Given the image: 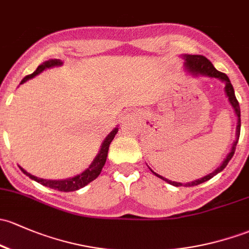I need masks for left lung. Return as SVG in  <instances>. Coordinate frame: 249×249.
<instances>
[{
    "instance_id": "obj_1",
    "label": "left lung",
    "mask_w": 249,
    "mask_h": 249,
    "mask_svg": "<svg viewBox=\"0 0 249 249\" xmlns=\"http://www.w3.org/2000/svg\"><path fill=\"white\" fill-rule=\"evenodd\" d=\"M182 58L185 59V68L188 70L190 72H192L193 75H203V76H209V77H214V78H218V80H221L222 82H224V85H226V87H224V89H226V94L227 96H228V100L230 105L232 106V108H234L235 113H236L237 116V125H236V138H235L234 143H232V146L231 149H230V153L227 155V158L224 159V161L222 162L221 166L218 167L217 169H214L213 173H210V174H208L206 177H203L201 179H198V180H195V181L192 182H187V184H185L184 186L186 187H190V186H196V185H199V184H203V182L208 181V180H210L211 178H213L214 175L218 174L219 172L223 171L224 168L227 167V164H228V162L231 160L232 156H234V153H235V149H236V144L237 142H239V137H240V130H241V112H240V105H239V101H237L236 96H235V91H234V88H232V85L230 83V80L229 77L227 76L224 72H221L218 71V70L216 69V68L213 67V63L209 61L206 57L201 56V54H184L182 56ZM151 171V169H150ZM153 172V174H155L156 177H159L160 179L164 180V181H167L168 184L173 185V186H182L181 182H175V181H172V180H168L166 179V178L161 177V175L156 174L155 172Z\"/></svg>"
}]
</instances>
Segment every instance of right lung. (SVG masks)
Here are the masks:
<instances>
[{"mask_svg":"<svg viewBox=\"0 0 249 249\" xmlns=\"http://www.w3.org/2000/svg\"><path fill=\"white\" fill-rule=\"evenodd\" d=\"M62 64L63 62L61 59H49V61L44 62L43 64L39 65L33 74L27 75L26 77H23L20 85H22L23 82H26V81L30 80V78H33L35 76H36V75L40 74V72L44 71L45 69H49V68H53V67H61ZM117 132H118V127L113 129L112 130V132L108 133V136L105 138L103 144H101L99 154L95 156V159L93 160L90 166L88 167L85 172H82L81 174L76 175V177L68 178V179H64V180H46V179H41V178H36L35 175L30 174V173L26 172L22 167H20V169L23 174L30 177V179L35 180V181L43 185V186L53 188V190L61 191V192H71V191H77L80 190V188L85 187L86 185H88L89 182L93 181V180H95L96 178L99 177V174L101 173V169H103V167L105 166V162H106L109 144H111V142L113 141L114 136L117 135Z\"/></svg>","mask_w":249,"mask_h":249,"instance_id":"right-lung-1","label":"right lung"}]
</instances>
